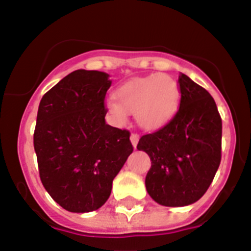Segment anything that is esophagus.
<instances>
[{
	"label": "esophagus",
	"mask_w": 251,
	"mask_h": 251,
	"mask_svg": "<svg viewBox=\"0 0 251 251\" xmlns=\"http://www.w3.org/2000/svg\"><path fill=\"white\" fill-rule=\"evenodd\" d=\"M139 139H140V135L136 134V132H132L131 136H130V140H131V144L134 145L135 149H136V145L139 143Z\"/></svg>",
	"instance_id": "esophagus-1"
}]
</instances>
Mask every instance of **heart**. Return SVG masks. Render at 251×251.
Segmentation results:
<instances>
[{"mask_svg": "<svg viewBox=\"0 0 251 251\" xmlns=\"http://www.w3.org/2000/svg\"><path fill=\"white\" fill-rule=\"evenodd\" d=\"M116 99H108L106 108L117 123L127 119V112L135 113L138 123L145 128H156L173 117L179 104L178 83L169 75L154 74L136 78L120 87Z\"/></svg>", "mask_w": 251, "mask_h": 251, "instance_id": "obj_1", "label": "heart"}]
</instances>
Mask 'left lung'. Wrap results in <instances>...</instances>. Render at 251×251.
<instances>
[{
  "instance_id": "8db88e82",
  "label": "left lung",
  "mask_w": 251,
  "mask_h": 251,
  "mask_svg": "<svg viewBox=\"0 0 251 251\" xmlns=\"http://www.w3.org/2000/svg\"><path fill=\"white\" fill-rule=\"evenodd\" d=\"M178 84L177 113L167 125L143 135L138 144L151 160L145 178L148 193L168 207L198 201L221 162L222 121L216 102L186 74L178 77Z\"/></svg>"
}]
</instances>
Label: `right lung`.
I'll use <instances>...</instances> for the list:
<instances>
[{"instance_id":"obj_1","label":"right lung","mask_w":251,"mask_h":251,"mask_svg":"<svg viewBox=\"0 0 251 251\" xmlns=\"http://www.w3.org/2000/svg\"><path fill=\"white\" fill-rule=\"evenodd\" d=\"M108 74L72 72L39 104L34 149L50 197L69 212H91L107 201L113 178L134 148L130 131L104 121Z\"/></svg>"}]
</instances>
